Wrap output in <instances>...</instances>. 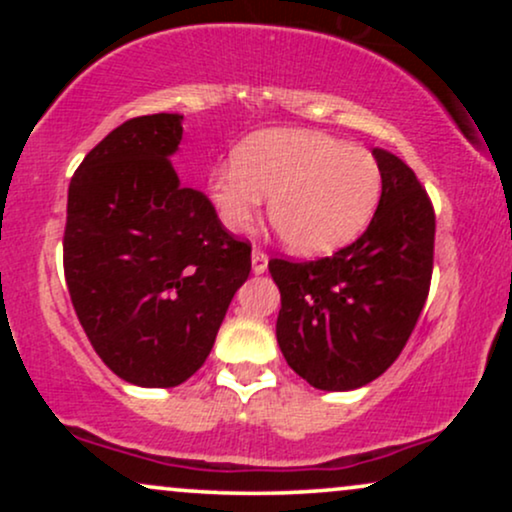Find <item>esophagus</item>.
<instances>
[{"instance_id": "1", "label": "esophagus", "mask_w": 512, "mask_h": 512, "mask_svg": "<svg viewBox=\"0 0 512 512\" xmlns=\"http://www.w3.org/2000/svg\"><path fill=\"white\" fill-rule=\"evenodd\" d=\"M267 255H264V252L260 250V248H255L252 250V272L255 274H262L264 269H267Z\"/></svg>"}]
</instances>
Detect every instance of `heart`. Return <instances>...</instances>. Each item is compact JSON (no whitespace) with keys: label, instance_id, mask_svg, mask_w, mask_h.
<instances>
[{"label":"heart","instance_id":"1","mask_svg":"<svg viewBox=\"0 0 512 512\" xmlns=\"http://www.w3.org/2000/svg\"><path fill=\"white\" fill-rule=\"evenodd\" d=\"M383 173L363 146L303 129L257 132L233 163L209 173V195L221 221L250 231L269 197V221L301 255H325L351 243L378 207Z\"/></svg>","mask_w":512,"mask_h":512}]
</instances>
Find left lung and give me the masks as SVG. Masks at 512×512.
Instances as JSON below:
<instances>
[{
  "label": "left lung",
  "mask_w": 512,
  "mask_h": 512,
  "mask_svg": "<svg viewBox=\"0 0 512 512\" xmlns=\"http://www.w3.org/2000/svg\"><path fill=\"white\" fill-rule=\"evenodd\" d=\"M373 156L383 192L363 236L313 262L269 260L281 291L276 342L317 390H356L383 375L402 354L431 289V199L395 154L373 149Z\"/></svg>",
  "instance_id": "obj_1"
}]
</instances>
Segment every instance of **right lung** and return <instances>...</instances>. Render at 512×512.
Listing matches in <instances>:
<instances>
[{
    "mask_svg": "<svg viewBox=\"0 0 512 512\" xmlns=\"http://www.w3.org/2000/svg\"><path fill=\"white\" fill-rule=\"evenodd\" d=\"M182 115L122 122L69 182L64 279L88 342L117 378L175 387L207 361L250 243L207 195L182 187L170 156Z\"/></svg>",
    "mask_w": 512,
    "mask_h": 512,
    "instance_id": "add662e5",
    "label": "right lung"
}]
</instances>
